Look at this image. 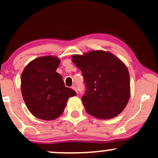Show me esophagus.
Listing matches in <instances>:
<instances>
[{"mask_svg":"<svg viewBox=\"0 0 158 158\" xmlns=\"http://www.w3.org/2000/svg\"><path fill=\"white\" fill-rule=\"evenodd\" d=\"M72 89H73V90H74L75 92H76V93H78V92H77V89H76V86L73 85V87H72Z\"/></svg>","mask_w":158,"mask_h":158,"instance_id":"1","label":"esophagus"}]
</instances>
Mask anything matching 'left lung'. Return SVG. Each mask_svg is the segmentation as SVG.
Returning a JSON list of instances; mask_svg holds the SVG:
<instances>
[{
  "label": "left lung",
  "mask_w": 158,
  "mask_h": 158,
  "mask_svg": "<svg viewBox=\"0 0 158 158\" xmlns=\"http://www.w3.org/2000/svg\"><path fill=\"white\" fill-rule=\"evenodd\" d=\"M72 58L84 77L86 92L82 101L86 112L104 119L119 115L130 97V79L125 64L104 51L75 54Z\"/></svg>",
  "instance_id": "1"
}]
</instances>
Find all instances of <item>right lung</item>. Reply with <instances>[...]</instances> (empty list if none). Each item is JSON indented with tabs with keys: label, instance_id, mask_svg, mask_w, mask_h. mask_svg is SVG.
Segmentation results:
<instances>
[{
	"label": "right lung",
	"instance_id": "obj_1",
	"mask_svg": "<svg viewBox=\"0 0 158 158\" xmlns=\"http://www.w3.org/2000/svg\"><path fill=\"white\" fill-rule=\"evenodd\" d=\"M60 63L59 58L54 56L38 57L25 67L21 75L23 100L37 118L57 119L64 112L69 98L76 95L56 72Z\"/></svg>",
	"mask_w": 158,
	"mask_h": 158
}]
</instances>
